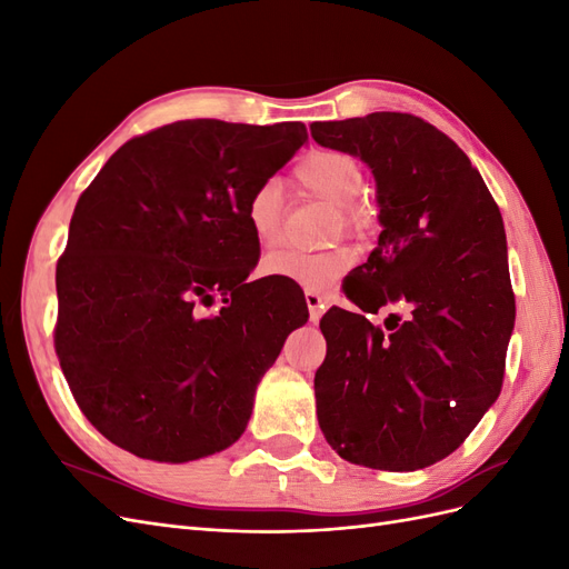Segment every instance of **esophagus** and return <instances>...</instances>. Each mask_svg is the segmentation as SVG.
<instances>
[{"instance_id": "obj_1", "label": "esophagus", "mask_w": 569, "mask_h": 569, "mask_svg": "<svg viewBox=\"0 0 569 569\" xmlns=\"http://www.w3.org/2000/svg\"><path fill=\"white\" fill-rule=\"evenodd\" d=\"M306 303H308V313H311V322H318L320 316H322V308H325V301L322 297L318 295V291H311L306 289Z\"/></svg>"}]
</instances>
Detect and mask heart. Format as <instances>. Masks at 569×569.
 I'll list each match as a JSON object with an SVG mask.
<instances>
[{
  "label": "heart",
  "mask_w": 569,
  "mask_h": 569,
  "mask_svg": "<svg viewBox=\"0 0 569 569\" xmlns=\"http://www.w3.org/2000/svg\"><path fill=\"white\" fill-rule=\"evenodd\" d=\"M297 182L316 197L339 206V220L347 230H360L368 222V211L358 201L363 192V168L343 151L316 149L295 168ZM247 226L263 249H272L282 239V199L274 184L256 187L244 209ZM353 266L349 249L299 251L280 249L263 258L261 272L311 291L335 287Z\"/></svg>",
  "instance_id": "1"
}]
</instances>
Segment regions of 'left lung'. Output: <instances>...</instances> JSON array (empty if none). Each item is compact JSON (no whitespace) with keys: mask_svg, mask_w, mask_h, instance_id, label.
I'll return each instance as SVG.
<instances>
[{"mask_svg":"<svg viewBox=\"0 0 569 569\" xmlns=\"http://www.w3.org/2000/svg\"><path fill=\"white\" fill-rule=\"evenodd\" d=\"M320 147L363 161L382 232L343 284L356 311L320 320L318 422L349 462L410 472L453 453L503 385L515 327L503 218L479 170L441 130L377 111L311 126ZM391 302L409 318L369 322Z\"/></svg>","mask_w":569,"mask_h":569,"instance_id":"obj_1","label":"left lung"}]
</instances>
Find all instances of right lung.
<instances>
[{
    "mask_svg": "<svg viewBox=\"0 0 569 569\" xmlns=\"http://www.w3.org/2000/svg\"><path fill=\"white\" fill-rule=\"evenodd\" d=\"M306 140L303 123L178 120L120 147L78 199L54 343L84 418L120 449L187 462L244 435L308 320L306 301L247 282L261 247L244 209Z\"/></svg>",
    "mask_w": 569,
    "mask_h": 569,
    "instance_id": "1",
    "label": "right lung"
}]
</instances>
